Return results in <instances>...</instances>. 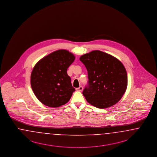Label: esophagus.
Returning <instances> with one entry per match:
<instances>
[{
    "instance_id": "34e87169",
    "label": "esophagus",
    "mask_w": 157,
    "mask_h": 157,
    "mask_svg": "<svg viewBox=\"0 0 157 157\" xmlns=\"http://www.w3.org/2000/svg\"><path fill=\"white\" fill-rule=\"evenodd\" d=\"M76 90L79 91H82L83 90V87H82V86H80L79 87L76 88Z\"/></svg>"
}]
</instances>
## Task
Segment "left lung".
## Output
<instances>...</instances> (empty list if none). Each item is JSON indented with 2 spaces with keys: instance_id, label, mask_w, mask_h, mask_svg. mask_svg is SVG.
<instances>
[{
  "instance_id": "left-lung-1",
  "label": "left lung",
  "mask_w": 157,
  "mask_h": 157,
  "mask_svg": "<svg viewBox=\"0 0 157 157\" xmlns=\"http://www.w3.org/2000/svg\"><path fill=\"white\" fill-rule=\"evenodd\" d=\"M80 60L88 74V83L82 92L87 101L101 109L119 101L127 87V74L121 62L100 51L85 54Z\"/></svg>"
}]
</instances>
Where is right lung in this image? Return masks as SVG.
<instances>
[{
	"label": "right lung",
	"mask_w": 157,
	"mask_h": 157,
	"mask_svg": "<svg viewBox=\"0 0 157 157\" xmlns=\"http://www.w3.org/2000/svg\"><path fill=\"white\" fill-rule=\"evenodd\" d=\"M75 60L71 53L60 49L48 55L36 64L31 74V86L43 104L56 108L66 104L75 91L67 68Z\"/></svg>",
	"instance_id": "right-lung-1"
}]
</instances>
